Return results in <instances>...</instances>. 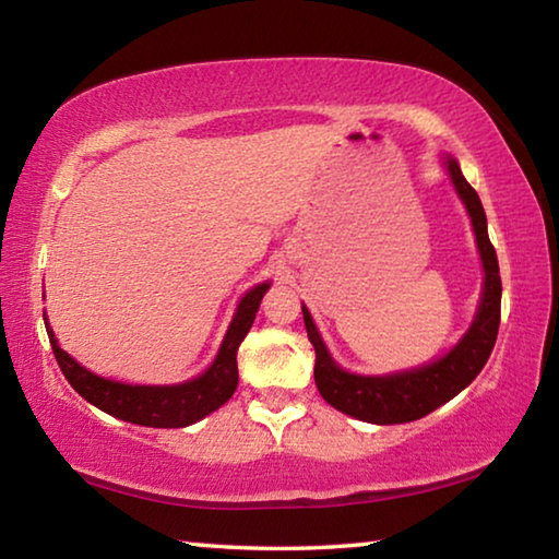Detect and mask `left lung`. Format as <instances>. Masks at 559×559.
Returning <instances> with one entry per match:
<instances>
[{"mask_svg": "<svg viewBox=\"0 0 559 559\" xmlns=\"http://www.w3.org/2000/svg\"><path fill=\"white\" fill-rule=\"evenodd\" d=\"M443 165L449 169V177L461 202L466 204L471 216L473 234H476L478 253L484 261V293H480L478 313L473 318L468 333L459 340V345L439 357L437 362H429L416 370L394 372L384 377H365L345 372L343 367L335 365L330 357L328 347L320 337L318 328L310 318L308 308L302 306V320H306L308 340L316 347V384L323 400L335 406L337 412L355 416L359 421L370 424H404L421 419V416L439 409L441 404L453 400L461 390L476 380L478 372L484 370L490 353H493L498 325H500V271L493 243L488 239L486 212L480 204L476 189H473L466 177L461 175V167L451 155L443 157Z\"/></svg>", "mask_w": 559, "mask_h": 559, "instance_id": "obj_1", "label": "left lung"}]
</instances>
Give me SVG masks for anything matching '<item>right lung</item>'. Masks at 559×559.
<instances>
[{"label":"right lung","instance_id":"add662e5","mask_svg":"<svg viewBox=\"0 0 559 559\" xmlns=\"http://www.w3.org/2000/svg\"><path fill=\"white\" fill-rule=\"evenodd\" d=\"M266 290L269 283H261V286L246 293L239 308H236V316L229 330H226L224 343L219 353H216L214 362L210 365V370L182 384H126L98 377L96 372H91L75 362L66 349L59 347V340L53 337V330L49 328L46 316L44 323L46 333H49L56 362H59L63 377L83 400L98 406L100 412L116 416V419L140 424V427L179 429L216 412L236 392V384H239L236 353H239L241 340L253 325V318L259 313L261 298Z\"/></svg>","mask_w":559,"mask_h":559}]
</instances>
